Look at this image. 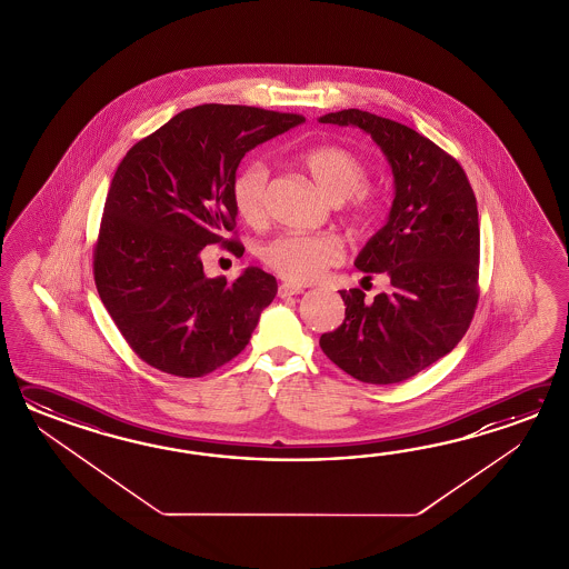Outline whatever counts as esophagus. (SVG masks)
I'll list each match as a JSON object with an SVG mask.
<instances>
[{
    "mask_svg": "<svg viewBox=\"0 0 569 569\" xmlns=\"http://www.w3.org/2000/svg\"><path fill=\"white\" fill-rule=\"evenodd\" d=\"M302 287H297V284H289V282H284V284H280L279 287V297H292V295H301Z\"/></svg>",
    "mask_w": 569,
    "mask_h": 569,
    "instance_id": "obj_1",
    "label": "esophagus"
}]
</instances>
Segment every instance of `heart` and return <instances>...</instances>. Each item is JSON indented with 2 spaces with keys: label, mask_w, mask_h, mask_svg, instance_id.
Segmentation results:
<instances>
[{
  "label": "heart",
  "mask_w": 569,
  "mask_h": 569,
  "mask_svg": "<svg viewBox=\"0 0 569 569\" xmlns=\"http://www.w3.org/2000/svg\"><path fill=\"white\" fill-rule=\"evenodd\" d=\"M299 164L313 181L317 191L331 203H350V219L358 228L375 223L380 201L366 187L368 164L360 154L343 146H315L299 154ZM268 170L252 160L236 172L231 181V201L240 218L258 223L267 213ZM268 268L289 282H311L341 258V243L333 236H279L260 248Z\"/></svg>",
  "instance_id": "heart-1"
}]
</instances>
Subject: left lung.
Wrapping results in <instances>:
<instances>
[{"mask_svg": "<svg viewBox=\"0 0 569 569\" xmlns=\"http://www.w3.org/2000/svg\"><path fill=\"white\" fill-rule=\"evenodd\" d=\"M319 121L370 133L395 177L388 221L353 262L387 274L390 289L375 301L360 289L339 290L346 319L319 346L356 380L397 385L453 350L470 327L480 256L476 197L458 160L409 126L362 109Z\"/></svg>", "mask_w": 569, "mask_h": 569, "instance_id": "obj_1", "label": "left lung"}]
</instances>
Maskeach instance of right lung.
Returning <instances> with one entry per match:
<instances>
[{
  "label": "right lung",
  "mask_w": 569,
  "mask_h": 569,
  "mask_svg": "<svg viewBox=\"0 0 569 569\" xmlns=\"http://www.w3.org/2000/svg\"><path fill=\"white\" fill-rule=\"evenodd\" d=\"M297 113L206 103L133 144L109 184L93 250L97 292L123 339L167 375L199 378L248 346L277 279L250 267L207 279L201 250L236 228L231 181L246 152Z\"/></svg>",
  "instance_id": "obj_1"
}]
</instances>
